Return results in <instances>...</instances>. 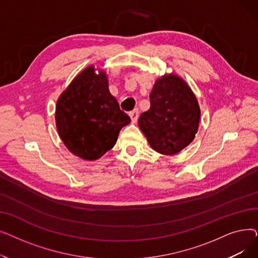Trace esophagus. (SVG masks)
<instances>
[{
  "label": "esophagus",
  "instance_id": "34e87169",
  "mask_svg": "<svg viewBox=\"0 0 258 258\" xmlns=\"http://www.w3.org/2000/svg\"><path fill=\"white\" fill-rule=\"evenodd\" d=\"M128 115H130V117H131V119H132L133 123H136V121H137V119H138V117H139V111L137 110V108H136V110H134V111L130 112Z\"/></svg>",
  "mask_w": 258,
  "mask_h": 258
}]
</instances>
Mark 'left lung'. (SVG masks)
Here are the masks:
<instances>
[{"mask_svg": "<svg viewBox=\"0 0 258 258\" xmlns=\"http://www.w3.org/2000/svg\"><path fill=\"white\" fill-rule=\"evenodd\" d=\"M150 110L138 124L154 151L171 156L190 144L199 130L201 110L186 81L174 73L159 77L150 95Z\"/></svg>", "mask_w": 258, "mask_h": 258, "instance_id": "left-lung-1", "label": "left lung"}]
</instances>
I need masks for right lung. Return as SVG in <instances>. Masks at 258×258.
<instances>
[{
    "label": "right lung",
    "mask_w": 258,
    "mask_h": 258,
    "mask_svg": "<svg viewBox=\"0 0 258 258\" xmlns=\"http://www.w3.org/2000/svg\"><path fill=\"white\" fill-rule=\"evenodd\" d=\"M130 122L108 90L105 71L93 64L74 77L55 106L61 141L70 153L87 161L98 160L112 150L121 128Z\"/></svg>",
    "instance_id": "1"
}]
</instances>
